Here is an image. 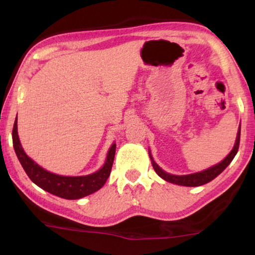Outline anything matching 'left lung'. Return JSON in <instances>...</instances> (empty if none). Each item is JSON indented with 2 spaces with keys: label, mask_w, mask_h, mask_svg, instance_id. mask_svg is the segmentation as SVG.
Here are the masks:
<instances>
[{
  "label": "left lung",
  "mask_w": 255,
  "mask_h": 255,
  "mask_svg": "<svg viewBox=\"0 0 255 255\" xmlns=\"http://www.w3.org/2000/svg\"><path fill=\"white\" fill-rule=\"evenodd\" d=\"M240 137H241V125H240L239 131H237L235 145H234V147H233V149L231 150V153L228 154L227 156L224 158L221 163L216 164V165L209 167V169L204 170L201 172H197V173H192V174L173 175V174L166 173L165 171H163L161 167H159L157 164L154 162L152 155H150L149 152H148V154H149L150 161H152L153 169L158 174V176H161L162 179L167 181V182L179 184V185H184V187H199V185L210 182L211 180H214L216 176H218L224 170L226 169L228 165H230V163L233 161V158L235 157L237 150H239Z\"/></svg>",
  "instance_id": "8db88e82"
}]
</instances>
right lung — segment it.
I'll return each instance as SVG.
<instances>
[{
    "label": "right lung",
    "mask_w": 255,
    "mask_h": 255,
    "mask_svg": "<svg viewBox=\"0 0 255 255\" xmlns=\"http://www.w3.org/2000/svg\"><path fill=\"white\" fill-rule=\"evenodd\" d=\"M18 122H14L13 130H12V140L16 156L22 165L25 173L38 187L45 191L51 193L64 199H80L85 196L98 191L106 183L111 172L116 154V144L114 143L107 154V159L100 170L92 174L83 176H64L58 175L42 169L41 166L30 158L21 146L18 135Z\"/></svg>",
    "instance_id": "obj_1"
}]
</instances>
